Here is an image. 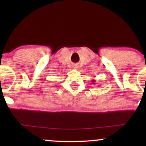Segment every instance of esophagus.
<instances>
[{
    "label": "esophagus",
    "instance_id": "esophagus-1",
    "mask_svg": "<svg viewBox=\"0 0 146 146\" xmlns=\"http://www.w3.org/2000/svg\"><path fill=\"white\" fill-rule=\"evenodd\" d=\"M72 68H73L74 69H78V66L77 64H74Z\"/></svg>",
    "mask_w": 146,
    "mask_h": 146
}]
</instances>
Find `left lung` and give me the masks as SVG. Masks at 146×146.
<instances>
[{
  "mask_svg": "<svg viewBox=\"0 0 146 146\" xmlns=\"http://www.w3.org/2000/svg\"><path fill=\"white\" fill-rule=\"evenodd\" d=\"M91 82H95V80H92ZM93 84V83H92Z\"/></svg>",
  "mask_w": 146,
  "mask_h": 146,
  "instance_id": "8db88e82",
  "label": "left lung"
}]
</instances>
